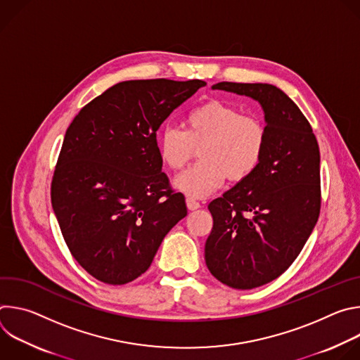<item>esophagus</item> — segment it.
<instances>
[{"label": "esophagus", "mask_w": 360, "mask_h": 360, "mask_svg": "<svg viewBox=\"0 0 360 360\" xmlns=\"http://www.w3.org/2000/svg\"><path fill=\"white\" fill-rule=\"evenodd\" d=\"M186 207L189 211H195V210L200 208V203L192 198H186Z\"/></svg>", "instance_id": "34e87169"}]
</instances>
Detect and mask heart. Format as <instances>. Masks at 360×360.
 Listing matches in <instances>:
<instances>
[{
  "mask_svg": "<svg viewBox=\"0 0 360 360\" xmlns=\"http://www.w3.org/2000/svg\"><path fill=\"white\" fill-rule=\"evenodd\" d=\"M185 129L165 127L158 136L162 162L171 169L184 168L200 146V161L174 179L189 198H205L228 178L239 182L258 169L266 145L264 122L222 101H208L192 108Z\"/></svg>",
  "mask_w": 360,
  "mask_h": 360,
  "instance_id": "heart-1",
  "label": "heart"
}]
</instances>
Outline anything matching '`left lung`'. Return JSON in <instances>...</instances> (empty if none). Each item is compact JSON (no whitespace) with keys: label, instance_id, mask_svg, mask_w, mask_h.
Masks as SVG:
<instances>
[{"label":"left lung","instance_id":"8db88e82","mask_svg":"<svg viewBox=\"0 0 360 360\" xmlns=\"http://www.w3.org/2000/svg\"><path fill=\"white\" fill-rule=\"evenodd\" d=\"M258 101L265 114L264 158L208 210L205 243L210 272L233 289H253L281 276L311 236L321 211V153L311 124L295 102L271 84L218 82Z\"/></svg>","mask_w":360,"mask_h":360}]
</instances>
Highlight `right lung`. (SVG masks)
<instances>
[{"label":"right lung","mask_w":360,"mask_h":360,"mask_svg":"<svg viewBox=\"0 0 360 360\" xmlns=\"http://www.w3.org/2000/svg\"><path fill=\"white\" fill-rule=\"evenodd\" d=\"M207 82L135 79L108 88L74 118L51 184V202L77 262L95 279L125 285L152 264L186 217L162 172L161 124Z\"/></svg>","instance_id":"add662e5"}]
</instances>
